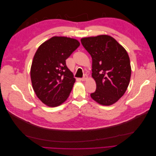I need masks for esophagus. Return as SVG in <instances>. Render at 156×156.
<instances>
[{
  "label": "esophagus",
  "mask_w": 156,
  "mask_h": 156,
  "mask_svg": "<svg viewBox=\"0 0 156 156\" xmlns=\"http://www.w3.org/2000/svg\"><path fill=\"white\" fill-rule=\"evenodd\" d=\"M88 75H84V77L81 79V80H82L83 81H86V80H87V79H88Z\"/></svg>",
  "instance_id": "esophagus-1"
}]
</instances>
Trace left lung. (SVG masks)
<instances>
[{
	"instance_id": "1",
	"label": "left lung",
	"mask_w": 156,
	"mask_h": 156,
	"mask_svg": "<svg viewBox=\"0 0 156 156\" xmlns=\"http://www.w3.org/2000/svg\"><path fill=\"white\" fill-rule=\"evenodd\" d=\"M81 41L92 59V77L96 90L90 94L91 98L102 105L114 104L129 84L131 68L128 54L108 35L83 37Z\"/></svg>"
}]
</instances>
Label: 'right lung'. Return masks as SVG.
<instances>
[{"label":"right lung","instance_id":"right-lung-1","mask_svg":"<svg viewBox=\"0 0 156 156\" xmlns=\"http://www.w3.org/2000/svg\"><path fill=\"white\" fill-rule=\"evenodd\" d=\"M80 45L71 37L54 36L37 49L32 62V88L42 103L51 107L63 103L69 96L75 79L66 60Z\"/></svg>","mask_w":156,"mask_h":156}]
</instances>
